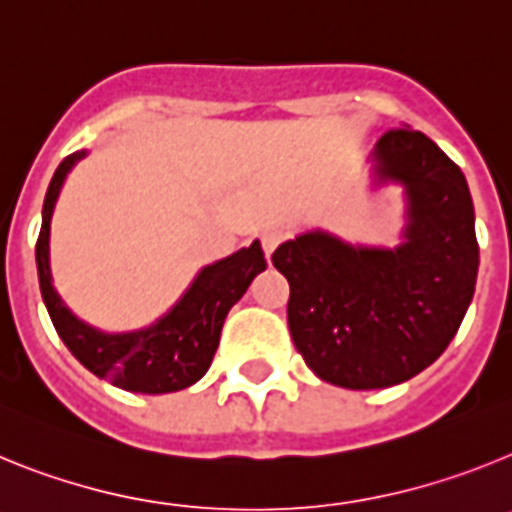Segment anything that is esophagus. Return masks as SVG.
I'll list each match as a JSON object with an SVG mask.
<instances>
[{
	"instance_id": "obj_1",
	"label": "esophagus",
	"mask_w": 512,
	"mask_h": 512,
	"mask_svg": "<svg viewBox=\"0 0 512 512\" xmlns=\"http://www.w3.org/2000/svg\"><path fill=\"white\" fill-rule=\"evenodd\" d=\"M279 243H282V233H279V230H266V233L261 235V246H264L266 256H271V253L277 251Z\"/></svg>"
}]
</instances>
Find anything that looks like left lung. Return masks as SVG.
<instances>
[{
	"mask_svg": "<svg viewBox=\"0 0 512 512\" xmlns=\"http://www.w3.org/2000/svg\"><path fill=\"white\" fill-rule=\"evenodd\" d=\"M379 176L408 189L405 243L351 248L307 233L274 251L289 282L295 348L320 379L379 390L415 377L446 351L474 295L479 246L467 179L420 130L379 138Z\"/></svg>",
	"mask_w": 512,
	"mask_h": 512,
	"instance_id": "obj_1",
	"label": "left lung"
}]
</instances>
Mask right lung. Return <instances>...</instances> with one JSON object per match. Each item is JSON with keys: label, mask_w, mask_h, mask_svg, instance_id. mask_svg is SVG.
Segmentation results:
<instances>
[{"label": "right lung", "mask_w": 512, "mask_h": 512, "mask_svg": "<svg viewBox=\"0 0 512 512\" xmlns=\"http://www.w3.org/2000/svg\"><path fill=\"white\" fill-rule=\"evenodd\" d=\"M81 156L84 153H74L58 164L43 202V225L35 243V261H38L40 295L48 307V315L71 354L89 372L107 379L120 390L143 392V395L184 390L210 369L225 315L246 295L253 277L266 269L261 243L253 241L251 246L241 248L228 259L202 269L179 305L151 328L122 333V336H104L76 320L69 307L63 305L51 284V264H48L53 207L63 179Z\"/></svg>", "instance_id": "right-lung-1"}]
</instances>
